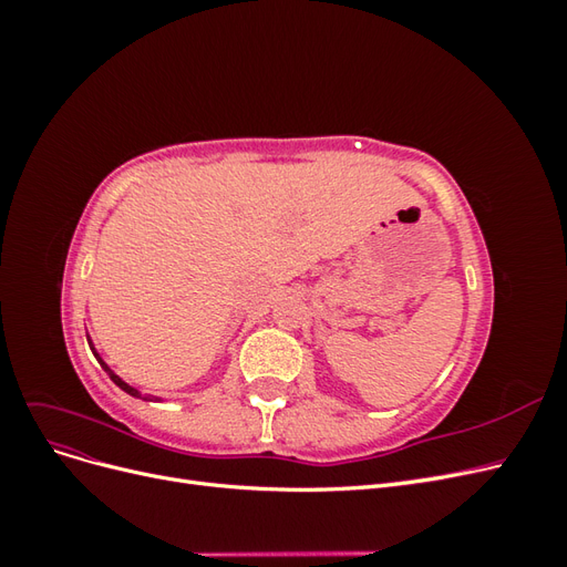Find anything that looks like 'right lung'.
Segmentation results:
<instances>
[{"instance_id": "add662e5", "label": "right lung", "mask_w": 567, "mask_h": 567, "mask_svg": "<svg viewBox=\"0 0 567 567\" xmlns=\"http://www.w3.org/2000/svg\"><path fill=\"white\" fill-rule=\"evenodd\" d=\"M87 340H90V338H87ZM90 348H92V352H94V357H96V359H99V364H101V369H104V371H106V373H109V375H111V381H113V383H115V385H117V388H120V390H125V392H127V394H132V398H140V400H151V398H148V394H142V392H140V390H136V388H132V385H127V383H125V381H123V379H120V375H117V373H115V371H111V367H109V364H106V362H104V359H101V357H99V354H96V350H94V346H92V340H90Z\"/></svg>"}]
</instances>
